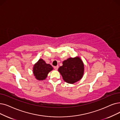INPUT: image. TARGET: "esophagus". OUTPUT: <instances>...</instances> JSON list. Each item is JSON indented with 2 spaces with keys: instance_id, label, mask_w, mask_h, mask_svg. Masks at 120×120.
I'll return each instance as SVG.
<instances>
[{
  "instance_id": "esophagus-1",
  "label": "esophagus",
  "mask_w": 120,
  "mask_h": 120,
  "mask_svg": "<svg viewBox=\"0 0 120 120\" xmlns=\"http://www.w3.org/2000/svg\"><path fill=\"white\" fill-rule=\"evenodd\" d=\"M54 69L55 70H57L58 69V66H54Z\"/></svg>"
}]
</instances>
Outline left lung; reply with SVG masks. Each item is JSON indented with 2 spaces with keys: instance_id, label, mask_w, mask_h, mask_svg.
<instances>
[{
  "instance_id": "1",
  "label": "left lung",
  "mask_w": 120,
  "mask_h": 120,
  "mask_svg": "<svg viewBox=\"0 0 120 120\" xmlns=\"http://www.w3.org/2000/svg\"><path fill=\"white\" fill-rule=\"evenodd\" d=\"M58 71L65 82L73 84L82 77L84 64L79 57L69 58L63 62V65L59 67Z\"/></svg>"
}]
</instances>
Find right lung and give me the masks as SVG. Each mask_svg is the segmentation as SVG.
<instances>
[{"label":"right lung","instance_id":"obj_1","mask_svg":"<svg viewBox=\"0 0 120 120\" xmlns=\"http://www.w3.org/2000/svg\"><path fill=\"white\" fill-rule=\"evenodd\" d=\"M52 70L53 68L50 64H46L45 61L41 59L34 66V75L37 79L44 80L47 77L49 72Z\"/></svg>","mask_w":120,"mask_h":120}]
</instances>
